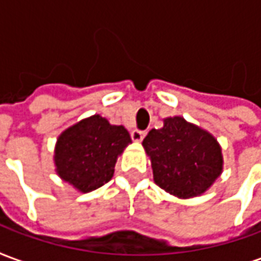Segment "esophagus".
Masks as SVG:
<instances>
[{"instance_id": "34e87169", "label": "esophagus", "mask_w": 261, "mask_h": 261, "mask_svg": "<svg viewBox=\"0 0 261 261\" xmlns=\"http://www.w3.org/2000/svg\"><path fill=\"white\" fill-rule=\"evenodd\" d=\"M145 137V131L141 130H133L131 131V138H133V141L140 142L142 141V138Z\"/></svg>"}]
</instances>
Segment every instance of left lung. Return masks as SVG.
<instances>
[{
	"label": "left lung",
	"instance_id": "1",
	"mask_svg": "<svg viewBox=\"0 0 261 261\" xmlns=\"http://www.w3.org/2000/svg\"><path fill=\"white\" fill-rule=\"evenodd\" d=\"M151 159L153 180L179 198H192L207 192L222 173L224 159L218 141L208 131L180 116L164 120L142 141Z\"/></svg>",
	"mask_w": 261,
	"mask_h": 261
}]
</instances>
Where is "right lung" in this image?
Returning <instances> with one entry per match:
<instances>
[{
	"instance_id": "add662e5",
	"label": "right lung",
	"mask_w": 261,
	"mask_h": 261,
	"mask_svg": "<svg viewBox=\"0 0 261 261\" xmlns=\"http://www.w3.org/2000/svg\"><path fill=\"white\" fill-rule=\"evenodd\" d=\"M130 142L123 125L93 114L60 134L54 151L56 172L78 192L96 190L113 177L116 161Z\"/></svg>"
}]
</instances>
